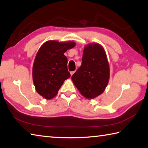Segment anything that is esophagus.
Returning <instances> with one entry per match:
<instances>
[{
	"instance_id": "esophagus-1",
	"label": "esophagus",
	"mask_w": 148,
	"mask_h": 148,
	"mask_svg": "<svg viewBox=\"0 0 148 148\" xmlns=\"http://www.w3.org/2000/svg\"><path fill=\"white\" fill-rule=\"evenodd\" d=\"M74 72H75V71H72V72H71V76H72V75L74 74Z\"/></svg>"
}]
</instances>
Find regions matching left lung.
Listing matches in <instances>:
<instances>
[{
    "instance_id": "8db88e82",
    "label": "left lung",
    "mask_w": 148,
    "mask_h": 148,
    "mask_svg": "<svg viewBox=\"0 0 148 148\" xmlns=\"http://www.w3.org/2000/svg\"><path fill=\"white\" fill-rule=\"evenodd\" d=\"M110 77V67L103 47L98 43L84 49L80 67L71 79L84 97L94 99L105 91Z\"/></svg>"
}]
</instances>
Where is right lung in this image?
<instances>
[{
	"label": "right lung",
	"instance_id": "add662e5",
	"mask_svg": "<svg viewBox=\"0 0 148 148\" xmlns=\"http://www.w3.org/2000/svg\"><path fill=\"white\" fill-rule=\"evenodd\" d=\"M75 45L73 42L50 40L43 43L38 51L33 67V79L36 92L46 99L56 96L64 81L71 77L68 60L63 54Z\"/></svg>",
	"mask_w": 148,
	"mask_h": 148
}]
</instances>
